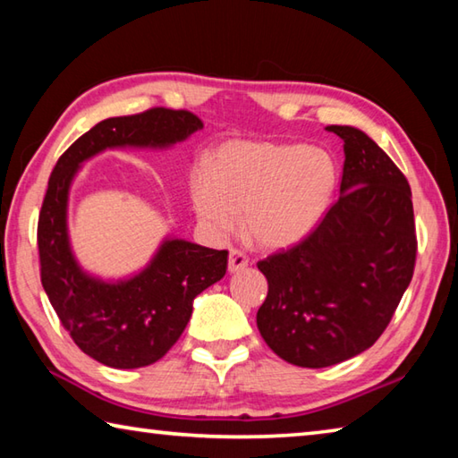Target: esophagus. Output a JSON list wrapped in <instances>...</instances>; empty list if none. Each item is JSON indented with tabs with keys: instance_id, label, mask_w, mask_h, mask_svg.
<instances>
[{
	"instance_id": "obj_1",
	"label": "esophagus",
	"mask_w": 458,
	"mask_h": 458,
	"mask_svg": "<svg viewBox=\"0 0 458 458\" xmlns=\"http://www.w3.org/2000/svg\"><path fill=\"white\" fill-rule=\"evenodd\" d=\"M247 263H250V259H247V255L243 251H239V250L229 251V271H231V274L245 269Z\"/></svg>"
}]
</instances>
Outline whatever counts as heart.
<instances>
[{
	"label": "heart",
	"mask_w": 458,
	"mask_h": 458,
	"mask_svg": "<svg viewBox=\"0 0 458 458\" xmlns=\"http://www.w3.org/2000/svg\"><path fill=\"white\" fill-rule=\"evenodd\" d=\"M335 182L338 166L324 148L235 140L219 148L211 171H192L191 199L213 237L233 233L242 213L247 242L261 250H287L324 219Z\"/></svg>",
	"instance_id": "heart-1"
}]
</instances>
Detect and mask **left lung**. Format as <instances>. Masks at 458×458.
<instances>
[{"instance_id":"8db88e82","label":"left lung","mask_w":458,"mask_h":458,"mask_svg":"<svg viewBox=\"0 0 458 458\" xmlns=\"http://www.w3.org/2000/svg\"><path fill=\"white\" fill-rule=\"evenodd\" d=\"M344 140L340 199L292 250L258 263L267 298L261 338L293 366L326 368L362 354L386 330L416 261L406 176L366 132L332 124Z\"/></svg>"}]
</instances>
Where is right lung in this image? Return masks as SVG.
I'll use <instances>...</instances> for the list:
<instances>
[{"label": "right lung", "instance_id": "1", "mask_svg": "<svg viewBox=\"0 0 458 458\" xmlns=\"http://www.w3.org/2000/svg\"><path fill=\"white\" fill-rule=\"evenodd\" d=\"M203 123L187 110L150 108L106 118L64 152L47 181L38 221L42 285L76 346L120 370L155 364L181 338L192 300L227 271V251L166 237L155 258L126 279H100L80 267L68 235V197L76 173L106 148H168Z\"/></svg>", "mask_w": 458, "mask_h": 458}]
</instances>
